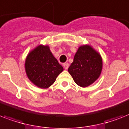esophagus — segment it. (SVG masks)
Here are the masks:
<instances>
[{
    "label": "esophagus",
    "instance_id": "34e87169",
    "mask_svg": "<svg viewBox=\"0 0 129 129\" xmlns=\"http://www.w3.org/2000/svg\"><path fill=\"white\" fill-rule=\"evenodd\" d=\"M63 66L65 70H68L69 68V64L68 63H63Z\"/></svg>",
    "mask_w": 129,
    "mask_h": 129
}]
</instances>
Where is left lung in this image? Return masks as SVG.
<instances>
[{
  "label": "left lung",
  "instance_id": "left-lung-1",
  "mask_svg": "<svg viewBox=\"0 0 129 129\" xmlns=\"http://www.w3.org/2000/svg\"><path fill=\"white\" fill-rule=\"evenodd\" d=\"M102 59L99 53L90 45L79 47L68 72L76 84L85 88L92 84L100 77Z\"/></svg>",
  "mask_w": 129,
  "mask_h": 129
}]
</instances>
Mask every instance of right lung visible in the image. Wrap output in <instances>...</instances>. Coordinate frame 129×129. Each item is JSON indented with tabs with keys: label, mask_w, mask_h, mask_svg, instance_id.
Instances as JSON below:
<instances>
[{
	"label": "right lung",
	"mask_w": 129,
	"mask_h": 129,
	"mask_svg": "<svg viewBox=\"0 0 129 129\" xmlns=\"http://www.w3.org/2000/svg\"><path fill=\"white\" fill-rule=\"evenodd\" d=\"M26 74L33 84L43 89L50 87L63 70L48 45H39L28 53L25 63Z\"/></svg>",
	"instance_id": "obj_1"
}]
</instances>
